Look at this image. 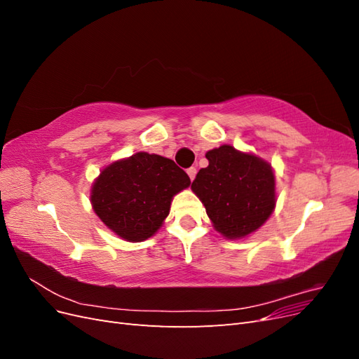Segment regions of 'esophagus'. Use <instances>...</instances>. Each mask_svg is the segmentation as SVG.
I'll list each match as a JSON object with an SVG mask.
<instances>
[{"label": "esophagus", "instance_id": "esophagus-1", "mask_svg": "<svg viewBox=\"0 0 359 359\" xmlns=\"http://www.w3.org/2000/svg\"><path fill=\"white\" fill-rule=\"evenodd\" d=\"M187 173H189V177H190V180L193 181V180H194V177H196V173H198V170H196V168H190V169H187Z\"/></svg>", "mask_w": 359, "mask_h": 359}]
</instances>
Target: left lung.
<instances>
[{"instance_id":"obj_1","label":"left lung","mask_w":359,"mask_h":359,"mask_svg":"<svg viewBox=\"0 0 359 359\" xmlns=\"http://www.w3.org/2000/svg\"><path fill=\"white\" fill-rule=\"evenodd\" d=\"M210 165L198 172L191 190L226 240H241L256 232L277 202L273 166L253 153L222 145L205 154Z\"/></svg>"}]
</instances>
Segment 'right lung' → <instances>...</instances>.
I'll use <instances>...</instances> for the list:
<instances>
[{
	"mask_svg": "<svg viewBox=\"0 0 359 359\" xmlns=\"http://www.w3.org/2000/svg\"><path fill=\"white\" fill-rule=\"evenodd\" d=\"M190 184L173 160L140 151L103 168L90 201L107 229L128 243H140L160 229L173 196Z\"/></svg>",
	"mask_w": 359,
	"mask_h": 359,
	"instance_id": "right-lung-1",
	"label": "right lung"
}]
</instances>
